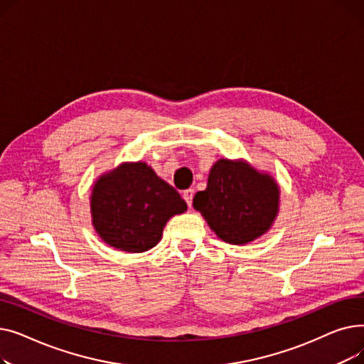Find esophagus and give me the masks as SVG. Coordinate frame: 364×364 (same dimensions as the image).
<instances>
[{"label":"esophagus","instance_id":"34e87169","mask_svg":"<svg viewBox=\"0 0 364 364\" xmlns=\"http://www.w3.org/2000/svg\"><path fill=\"white\" fill-rule=\"evenodd\" d=\"M193 196H195V190L193 188H187V190H184V192H183V199L186 200V203L188 206H192Z\"/></svg>","mask_w":364,"mask_h":364}]
</instances>
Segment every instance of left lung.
<instances>
[{
	"label": "left lung",
	"mask_w": 364,
	"mask_h": 364,
	"mask_svg": "<svg viewBox=\"0 0 364 364\" xmlns=\"http://www.w3.org/2000/svg\"><path fill=\"white\" fill-rule=\"evenodd\" d=\"M280 190L274 178L246 161H217L208 186L193 206L224 242L246 245L270 230L279 213Z\"/></svg>",
	"instance_id": "8db88e82"
}]
</instances>
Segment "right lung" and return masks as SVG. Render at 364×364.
I'll return each instance as SVG.
<instances>
[{"instance_id":"1","label":"right lung","mask_w":364,"mask_h":364,"mask_svg":"<svg viewBox=\"0 0 364 364\" xmlns=\"http://www.w3.org/2000/svg\"><path fill=\"white\" fill-rule=\"evenodd\" d=\"M90 206L103 242L132 254L156 246L166 221L187 211L177 190L146 162H125L103 174L92 186Z\"/></svg>"}]
</instances>
